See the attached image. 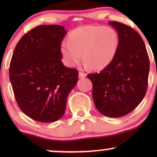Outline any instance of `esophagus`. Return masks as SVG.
Segmentation results:
<instances>
[{
	"mask_svg": "<svg viewBox=\"0 0 157 157\" xmlns=\"http://www.w3.org/2000/svg\"><path fill=\"white\" fill-rule=\"evenodd\" d=\"M86 77V73L82 72V71H79V77H80V78H84V77Z\"/></svg>",
	"mask_w": 157,
	"mask_h": 157,
	"instance_id": "obj_1",
	"label": "esophagus"
}]
</instances>
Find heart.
Returning <instances> with one entry per match:
<instances>
[{
    "label": "heart",
    "mask_w": 157,
    "mask_h": 157,
    "mask_svg": "<svg viewBox=\"0 0 157 157\" xmlns=\"http://www.w3.org/2000/svg\"><path fill=\"white\" fill-rule=\"evenodd\" d=\"M120 39L111 27L86 26L70 32L68 41L61 44L66 63L75 66L82 59L92 69L102 70L111 63L117 52Z\"/></svg>",
    "instance_id": "heart-1"
}]
</instances>
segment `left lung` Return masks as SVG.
I'll return each mask as SVG.
<instances>
[{"instance_id": "8db88e82", "label": "left lung", "mask_w": 157, "mask_h": 157, "mask_svg": "<svg viewBox=\"0 0 157 157\" xmlns=\"http://www.w3.org/2000/svg\"><path fill=\"white\" fill-rule=\"evenodd\" d=\"M118 32L120 44L113 60L100 73L89 74L93 84V100L101 113L120 117L143 100L147 88L150 60L142 37L123 23L111 21Z\"/></svg>"}]
</instances>
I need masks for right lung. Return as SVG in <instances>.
<instances>
[{"label": "right lung", "mask_w": 157, "mask_h": 157, "mask_svg": "<svg viewBox=\"0 0 157 157\" xmlns=\"http://www.w3.org/2000/svg\"><path fill=\"white\" fill-rule=\"evenodd\" d=\"M66 31L60 25H40L21 37L10 66L16 102L32 120L52 122L62 117L78 71L63 64L60 46Z\"/></svg>", "instance_id": "right-lung-1"}]
</instances>
